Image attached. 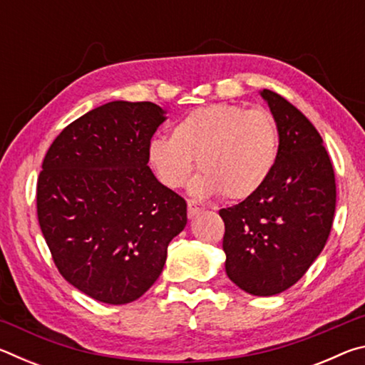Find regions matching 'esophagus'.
<instances>
[{
  "instance_id": "esophagus-1",
  "label": "esophagus",
  "mask_w": 365,
  "mask_h": 365,
  "mask_svg": "<svg viewBox=\"0 0 365 365\" xmlns=\"http://www.w3.org/2000/svg\"><path fill=\"white\" fill-rule=\"evenodd\" d=\"M202 209H205V206H202L201 202H197L195 200H188V215L190 217H195V215L200 214Z\"/></svg>"
}]
</instances>
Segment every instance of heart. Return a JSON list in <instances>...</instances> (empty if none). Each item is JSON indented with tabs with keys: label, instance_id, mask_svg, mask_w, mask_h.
I'll list each match as a JSON object with an SVG mask.
<instances>
[{
	"label": "heart",
	"instance_id": "b5f03b06",
	"mask_svg": "<svg viewBox=\"0 0 365 365\" xmlns=\"http://www.w3.org/2000/svg\"><path fill=\"white\" fill-rule=\"evenodd\" d=\"M279 159V130L267 110L238 104L197 108L172 127V137L148 145L151 169L168 188H182L197 160V195L246 200L267 182Z\"/></svg>",
	"mask_w": 365,
	"mask_h": 365
}]
</instances>
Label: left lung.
Masks as SVG:
<instances>
[{"instance_id": "1", "label": "left lung", "mask_w": 365, "mask_h": 365, "mask_svg": "<svg viewBox=\"0 0 365 365\" xmlns=\"http://www.w3.org/2000/svg\"><path fill=\"white\" fill-rule=\"evenodd\" d=\"M261 95L279 130V159L264 187L220 209L228 279L246 293L272 296L293 287L322 252L336 205L335 172L311 120L270 90Z\"/></svg>"}]
</instances>
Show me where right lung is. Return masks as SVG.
Returning a JSON list of instances; mask_svg holds the SVG:
<instances>
[{
  "mask_svg": "<svg viewBox=\"0 0 365 365\" xmlns=\"http://www.w3.org/2000/svg\"><path fill=\"white\" fill-rule=\"evenodd\" d=\"M164 114L150 101L103 104L69 123L43 159L36 214L53 261L106 304L145 294L187 225V202L148 168Z\"/></svg>",
  "mask_w": 365,
  "mask_h": 365,
  "instance_id": "obj_1",
  "label": "right lung"
}]
</instances>
